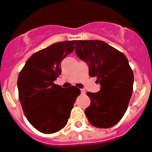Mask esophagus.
Segmentation results:
<instances>
[{"instance_id": "1", "label": "esophagus", "mask_w": 152, "mask_h": 152, "mask_svg": "<svg viewBox=\"0 0 152 152\" xmlns=\"http://www.w3.org/2000/svg\"><path fill=\"white\" fill-rule=\"evenodd\" d=\"M81 94H86V90H84V89H81Z\"/></svg>"}]
</instances>
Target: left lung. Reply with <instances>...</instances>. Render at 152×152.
Instances as JSON below:
<instances>
[{"label":"left lung","instance_id":"1","mask_svg":"<svg viewBox=\"0 0 152 152\" xmlns=\"http://www.w3.org/2000/svg\"><path fill=\"white\" fill-rule=\"evenodd\" d=\"M75 50L100 85L99 92L86 94L90 99L85 110L88 121L99 128L113 127L124 115L133 92L134 73L127 57L100 40L76 41Z\"/></svg>","mask_w":152,"mask_h":152}]
</instances>
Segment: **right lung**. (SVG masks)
Returning a JSON list of instances; mask_svg holds the SVG:
<instances>
[{"instance_id":"add662e5","label":"right lung","mask_w":152,"mask_h":152,"mask_svg":"<svg viewBox=\"0 0 152 152\" xmlns=\"http://www.w3.org/2000/svg\"><path fill=\"white\" fill-rule=\"evenodd\" d=\"M75 41H64L35 52L18 78V97L29 123L44 134L66 126L80 90L61 87L54 81L62 72L61 62L74 49Z\"/></svg>"}]
</instances>
